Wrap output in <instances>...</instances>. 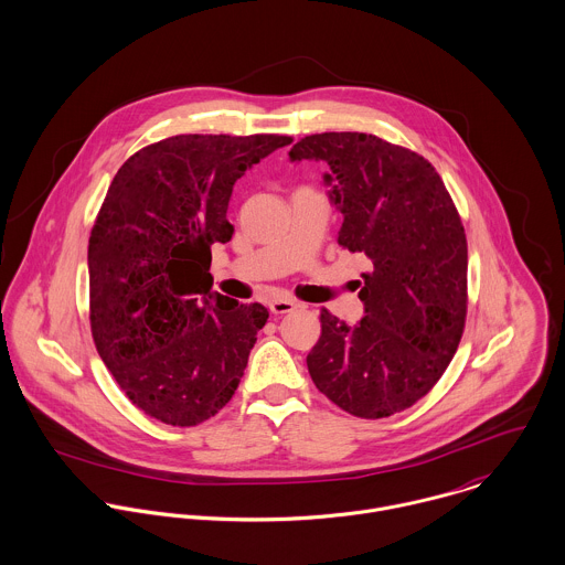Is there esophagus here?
<instances>
[{"instance_id": "34e87169", "label": "esophagus", "mask_w": 565, "mask_h": 565, "mask_svg": "<svg viewBox=\"0 0 565 565\" xmlns=\"http://www.w3.org/2000/svg\"><path fill=\"white\" fill-rule=\"evenodd\" d=\"M296 309H298V305L294 300H289V298H276V300L269 302V311L274 316H285V313H291Z\"/></svg>"}]
</instances>
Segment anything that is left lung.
<instances>
[{
	"label": "left lung",
	"instance_id": "left-lung-1",
	"mask_svg": "<svg viewBox=\"0 0 565 565\" xmlns=\"http://www.w3.org/2000/svg\"><path fill=\"white\" fill-rule=\"evenodd\" d=\"M291 161L328 162L330 200L343 215L337 243L363 252L365 318L339 322L326 309L307 356L330 403L381 419L424 398L450 365L468 316V242L459 211L435 171L413 150L365 132L300 139Z\"/></svg>",
	"mask_w": 565,
	"mask_h": 565
}]
</instances>
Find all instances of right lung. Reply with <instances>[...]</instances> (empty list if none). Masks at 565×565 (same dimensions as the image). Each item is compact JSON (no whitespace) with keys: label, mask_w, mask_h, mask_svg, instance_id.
<instances>
[{"label":"right lung","mask_w":565,"mask_h":565,"mask_svg":"<svg viewBox=\"0 0 565 565\" xmlns=\"http://www.w3.org/2000/svg\"><path fill=\"white\" fill-rule=\"evenodd\" d=\"M285 135H175L119 167L88 237L97 354L146 415L198 426L235 396L269 313L211 291L235 182Z\"/></svg>","instance_id":"obj_1"}]
</instances>
